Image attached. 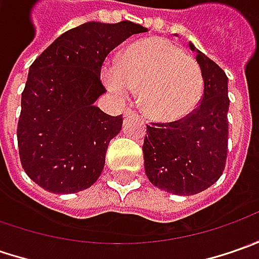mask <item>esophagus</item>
<instances>
[{"mask_svg":"<svg viewBox=\"0 0 259 259\" xmlns=\"http://www.w3.org/2000/svg\"><path fill=\"white\" fill-rule=\"evenodd\" d=\"M133 114H137V111H135V109H133L131 106H126L124 111V115H133Z\"/></svg>","mask_w":259,"mask_h":259,"instance_id":"34e87169","label":"esophagus"}]
</instances>
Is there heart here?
<instances>
[{"label":"heart","instance_id":"heart-1","mask_svg":"<svg viewBox=\"0 0 259 259\" xmlns=\"http://www.w3.org/2000/svg\"><path fill=\"white\" fill-rule=\"evenodd\" d=\"M105 82L119 96L140 91L145 114L158 121H177L193 112L203 95L199 63L167 38L134 45L118 65H108Z\"/></svg>","mask_w":259,"mask_h":259}]
</instances>
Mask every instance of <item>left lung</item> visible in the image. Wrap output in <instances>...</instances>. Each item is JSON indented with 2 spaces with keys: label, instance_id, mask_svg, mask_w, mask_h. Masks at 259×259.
I'll return each mask as SVG.
<instances>
[{
  "label": "left lung",
  "instance_id": "left-lung-1",
  "mask_svg": "<svg viewBox=\"0 0 259 259\" xmlns=\"http://www.w3.org/2000/svg\"><path fill=\"white\" fill-rule=\"evenodd\" d=\"M194 50L193 45H189ZM203 96L193 112L171 122L147 125L145 174L168 193L190 196L210 187L224 173L228 155V77L197 50Z\"/></svg>",
  "mask_w": 259,
  "mask_h": 259
}]
</instances>
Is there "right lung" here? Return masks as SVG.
I'll use <instances>...</instances> for the list:
<instances>
[{"instance_id": "add662e5", "label": "right lung", "mask_w": 259, "mask_h": 259, "mask_svg": "<svg viewBox=\"0 0 259 259\" xmlns=\"http://www.w3.org/2000/svg\"><path fill=\"white\" fill-rule=\"evenodd\" d=\"M145 31L131 21L85 23L57 37L30 66L17 140L21 165L40 187L76 193L98 180L108 144L122 126V115L94 105L106 91L101 69L111 50Z\"/></svg>"}]
</instances>
